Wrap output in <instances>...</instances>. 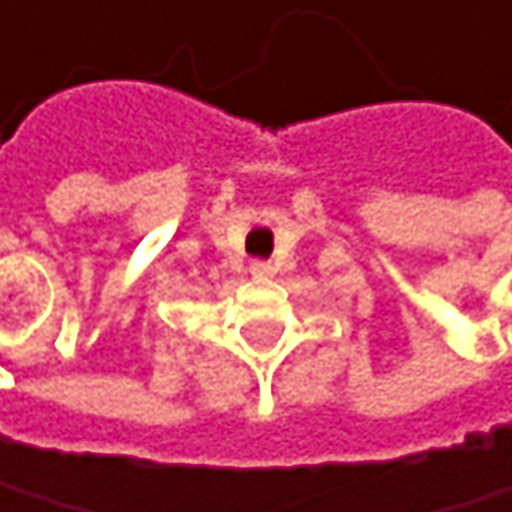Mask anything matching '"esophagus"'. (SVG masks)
<instances>
[{
  "label": "esophagus",
  "instance_id": "1",
  "mask_svg": "<svg viewBox=\"0 0 512 512\" xmlns=\"http://www.w3.org/2000/svg\"><path fill=\"white\" fill-rule=\"evenodd\" d=\"M273 273H276V267H273L270 261H251V276L267 279V276H273Z\"/></svg>",
  "mask_w": 512,
  "mask_h": 512
}]
</instances>
